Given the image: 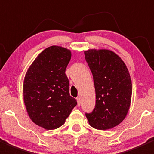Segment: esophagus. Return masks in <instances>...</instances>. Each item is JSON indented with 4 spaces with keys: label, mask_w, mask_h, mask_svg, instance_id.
<instances>
[{
    "label": "esophagus",
    "mask_w": 154,
    "mask_h": 154,
    "mask_svg": "<svg viewBox=\"0 0 154 154\" xmlns=\"http://www.w3.org/2000/svg\"><path fill=\"white\" fill-rule=\"evenodd\" d=\"M77 105H78L79 106L80 105V103H81V99H80V97H77Z\"/></svg>",
    "instance_id": "obj_1"
}]
</instances>
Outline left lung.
I'll return each mask as SVG.
<instances>
[{"label": "left lung", "mask_w": 154, "mask_h": 154, "mask_svg": "<svg viewBox=\"0 0 154 154\" xmlns=\"http://www.w3.org/2000/svg\"><path fill=\"white\" fill-rule=\"evenodd\" d=\"M85 58L91 71L96 94L95 107L86 113L94 128L105 130L125 119L131 102L132 82L122 59L109 50H88Z\"/></svg>", "instance_id": "left-lung-1"}]
</instances>
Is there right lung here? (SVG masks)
<instances>
[{
  "label": "right lung",
  "instance_id": "right-lung-1",
  "mask_svg": "<svg viewBox=\"0 0 154 154\" xmlns=\"http://www.w3.org/2000/svg\"><path fill=\"white\" fill-rule=\"evenodd\" d=\"M71 57L66 48L51 46L36 57L29 68L24 86V100L31 120L46 130L64 125L77 105L70 96L66 69Z\"/></svg>",
  "mask_w": 154,
  "mask_h": 154
}]
</instances>
